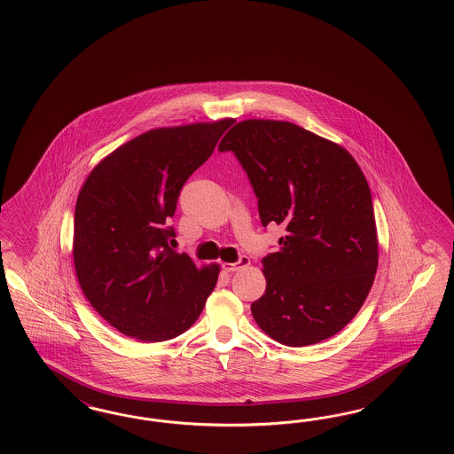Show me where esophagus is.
I'll list each match as a JSON object with an SVG mask.
<instances>
[{"mask_svg": "<svg viewBox=\"0 0 454 454\" xmlns=\"http://www.w3.org/2000/svg\"><path fill=\"white\" fill-rule=\"evenodd\" d=\"M247 264H249V258H247V256H239V260L236 262H224V264H223V270H224L226 273H234V271L245 268Z\"/></svg>", "mask_w": 454, "mask_h": 454, "instance_id": "34e87169", "label": "esophagus"}]
</instances>
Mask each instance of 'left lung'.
Wrapping results in <instances>:
<instances>
[{
	"label": "left lung",
	"mask_w": 454,
	"mask_h": 454,
	"mask_svg": "<svg viewBox=\"0 0 454 454\" xmlns=\"http://www.w3.org/2000/svg\"><path fill=\"white\" fill-rule=\"evenodd\" d=\"M247 171L262 224L285 226L262 258L266 291L251 313L286 346L328 340L356 317L378 268L370 186L336 143L288 121L247 120L221 139Z\"/></svg>",
	"instance_id": "1"
}]
</instances>
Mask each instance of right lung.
Segmentation results:
<instances>
[{"instance_id":"1","label":"right lung","mask_w":454,"mask_h":454,"mask_svg":"<svg viewBox=\"0 0 454 454\" xmlns=\"http://www.w3.org/2000/svg\"><path fill=\"white\" fill-rule=\"evenodd\" d=\"M234 120L160 128L111 153L82 184L73 258L84 296L113 328L145 343L192 328L220 266L198 270L169 247L179 192Z\"/></svg>"}]
</instances>
